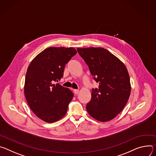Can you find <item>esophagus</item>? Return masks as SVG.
Listing matches in <instances>:
<instances>
[{"label":"esophagus","instance_id":"esophagus-1","mask_svg":"<svg viewBox=\"0 0 156 156\" xmlns=\"http://www.w3.org/2000/svg\"><path fill=\"white\" fill-rule=\"evenodd\" d=\"M79 90H77V89H74V93L75 94H78V93H79Z\"/></svg>","mask_w":156,"mask_h":156}]
</instances>
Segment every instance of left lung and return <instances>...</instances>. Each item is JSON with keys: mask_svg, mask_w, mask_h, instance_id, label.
<instances>
[{"mask_svg": "<svg viewBox=\"0 0 156 156\" xmlns=\"http://www.w3.org/2000/svg\"><path fill=\"white\" fill-rule=\"evenodd\" d=\"M89 66L98 89H92L91 100L86 105L89 114L101 122L115 118L125 107L131 94L127 68L116 56L103 48H78Z\"/></svg>", "mask_w": 156, "mask_h": 156, "instance_id": "obj_1", "label": "left lung"}]
</instances>
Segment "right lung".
<instances>
[{
    "mask_svg": "<svg viewBox=\"0 0 156 156\" xmlns=\"http://www.w3.org/2000/svg\"><path fill=\"white\" fill-rule=\"evenodd\" d=\"M77 53L73 47H50L39 53L30 62L26 73L24 94L30 109L46 123L63 118L73 99L72 91L59 83L65 65Z\"/></svg>",
    "mask_w": 156,
    "mask_h": 156,
    "instance_id": "1",
    "label": "right lung"
}]
</instances>
